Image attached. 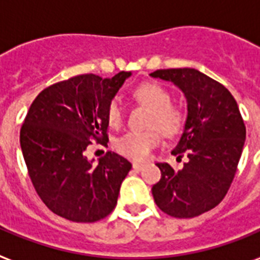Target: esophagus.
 I'll use <instances>...</instances> for the list:
<instances>
[{
    "instance_id": "obj_1",
    "label": "esophagus",
    "mask_w": 260,
    "mask_h": 260,
    "mask_svg": "<svg viewBox=\"0 0 260 260\" xmlns=\"http://www.w3.org/2000/svg\"><path fill=\"white\" fill-rule=\"evenodd\" d=\"M132 167H134V171H136V172H140L142 169L145 168L146 165L142 164V162H134V164H132Z\"/></svg>"
}]
</instances>
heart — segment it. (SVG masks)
I'll return each mask as SVG.
<instances>
[{"label": "heart", "instance_id": "obj_1", "mask_svg": "<svg viewBox=\"0 0 260 260\" xmlns=\"http://www.w3.org/2000/svg\"><path fill=\"white\" fill-rule=\"evenodd\" d=\"M134 96L143 105L151 107L147 126L151 129L132 131L115 142L121 154L134 159L146 158L151 150L159 143V131L165 135H172L182 125V114L171 106L168 91L155 82H143L136 86ZM124 118V111L118 99H113L107 107V120L113 126H118Z\"/></svg>", "mask_w": 260, "mask_h": 260}]
</instances>
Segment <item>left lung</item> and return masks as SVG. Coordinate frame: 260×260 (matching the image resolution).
<instances>
[{
	"mask_svg": "<svg viewBox=\"0 0 260 260\" xmlns=\"http://www.w3.org/2000/svg\"><path fill=\"white\" fill-rule=\"evenodd\" d=\"M150 77L183 92L187 117L172 154L187 155L175 171L158 162L161 179L151 189L158 208L174 218H194L215 208L228 193L245 143V125L236 99L222 84L190 67L167 69Z\"/></svg>",
	"mask_w": 260,
	"mask_h": 260,
	"instance_id": "8db88e82",
	"label": "left lung"
}]
</instances>
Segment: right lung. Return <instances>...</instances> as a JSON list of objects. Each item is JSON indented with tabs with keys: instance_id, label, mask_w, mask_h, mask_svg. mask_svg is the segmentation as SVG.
<instances>
[{
	"instance_id": "add662e5",
	"label": "right lung",
	"mask_w": 260,
	"mask_h": 260,
	"mask_svg": "<svg viewBox=\"0 0 260 260\" xmlns=\"http://www.w3.org/2000/svg\"><path fill=\"white\" fill-rule=\"evenodd\" d=\"M131 76H76L48 86L28 109L20 129L23 157L38 196L61 218L91 223L114 209L132 165L114 151L93 164L85 150L91 140H109L107 107Z\"/></svg>"
}]
</instances>
